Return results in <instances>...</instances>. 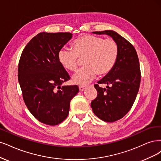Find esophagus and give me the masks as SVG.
<instances>
[{
  "label": "esophagus",
  "instance_id": "obj_1",
  "mask_svg": "<svg viewBox=\"0 0 161 161\" xmlns=\"http://www.w3.org/2000/svg\"><path fill=\"white\" fill-rule=\"evenodd\" d=\"M86 88V86H80V87H79V89H80V92H82V91H84L85 89Z\"/></svg>",
  "mask_w": 161,
  "mask_h": 161
}]
</instances>
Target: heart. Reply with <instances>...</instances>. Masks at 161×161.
<instances>
[{"mask_svg":"<svg viewBox=\"0 0 161 161\" xmlns=\"http://www.w3.org/2000/svg\"><path fill=\"white\" fill-rule=\"evenodd\" d=\"M73 50L61 48L58 52V60L65 69L75 71L84 59L85 67L72 77L74 83L86 85L94 78L108 74L115 66L119 55L116 41L104 39L100 36L85 35L72 43Z\"/></svg>","mask_w":161,"mask_h":161,"instance_id":"b5f03b06","label":"heart"}]
</instances>
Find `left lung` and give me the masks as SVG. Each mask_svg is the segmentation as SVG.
Listing matches in <instances>:
<instances>
[{"instance_id": "left-lung-1", "label": "left lung", "mask_w": 161, "mask_h": 161, "mask_svg": "<svg viewBox=\"0 0 161 161\" xmlns=\"http://www.w3.org/2000/svg\"><path fill=\"white\" fill-rule=\"evenodd\" d=\"M106 34L116 41L119 55L115 66L94 87L97 92L95 100L91 102L94 114L103 121L112 122L120 120L130 110L141 84V74L136 51L125 38L111 30L96 31ZM99 84L107 85L106 88Z\"/></svg>"}]
</instances>
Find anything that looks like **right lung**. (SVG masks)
<instances>
[{"label": "right lung", "mask_w": 161, "mask_h": 161, "mask_svg": "<svg viewBox=\"0 0 161 161\" xmlns=\"http://www.w3.org/2000/svg\"><path fill=\"white\" fill-rule=\"evenodd\" d=\"M72 37L70 33L37 34L25 46L18 66L23 98L32 115L47 125L55 126L68 116L77 86L61 87L70 76L58 60V52Z\"/></svg>", "instance_id": "1"}]
</instances>
